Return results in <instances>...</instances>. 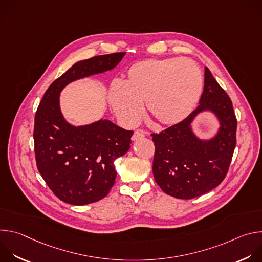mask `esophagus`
Returning a JSON list of instances; mask_svg holds the SVG:
<instances>
[{"label":"esophagus","mask_w":262,"mask_h":262,"mask_svg":"<svg viewBox=\"0 0 262 262\" xmlns=\"http://www.w3.org/2000/svg\"><path fill=\"white\" fill-rule=\"evenodd\" d=\"M144 136H145V132L139 129V130H136V132L134 133V135H133V137H132V140H133V141H137V140H139V139H142Z\"/></svg>","instance_id":"obj_1"}]
</instances>
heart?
Segmentation results:
<instances>
[{
    "label": "heart",
    "mask_w": 262,
    "mask_h": 262,
    "mask_svg": "<svg viewBox=\"0 0 262 262\" xmlns=\"http://www.w3.org/2000/svg\"><path fill=\"white\" fill-rule=\"evenodd\" d=\"M202 74L191 60L146 59L133 64L126 78L108 91V102L124 126L135 125L147 113L164 125L183 120L198 102Z\"/></svg>",
    "instance_id": "1"
}]
</instances>
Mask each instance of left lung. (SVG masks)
Returning <instances> with one entry per match:
<instances>
[{
    "mask_svg": "<svg viewBox=\"0 0 262 262\" xmlns=\"http://www.w3.org/2000/svg\"><path fill=\"white\" fill-rule=\"evenodd\" d=\"M204 110L212 111L220 121L218 134L210 140L199 139L190 127L193 118ZM236 126L231 99L205 67L197 108L182 121L151 134L156 146L152 172L160 188L178 199H193L216 188L232 160Z\"/></svg>",
    "mask_w": 262,
    "mask_h": 262,
    "instance_id": "left-lung-1",
    "label": "left lung"
}]
</instances>
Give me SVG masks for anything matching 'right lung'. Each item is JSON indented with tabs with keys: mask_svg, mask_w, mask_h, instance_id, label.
Instances as JSON below:
<instances>
[{
	"mask_svg": "<svg viewBox=\"0 0 262 262\" xmlns=\"http://www.w3.org/2000/svg\"><path fill=\"white\" fill-rule=\"evenodd\" d=\"M124 55L77 62L52 83L37 108L33 134L37 168L53 193L68 204H90L108 194L117 175L114 162L128 151L134 132L106 119L69 124L60 111V92L73 81L113 69Z\"/></svg>",
	"mask_w": 262,
	"mask_h": 262,
	"instance_id": "add662e5",
	"label": "right lung"
}]
</instances>
